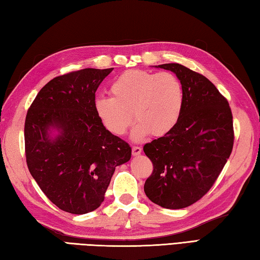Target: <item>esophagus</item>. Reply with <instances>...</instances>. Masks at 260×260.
Masks as SVG:
<instances>
[{
    "label": "esophagus",
    "mask_w": 260,
    "mask_h": 260,
    "mask_svg": "<svg viewBox=\"0 0 260 260\" xmlns=\"http://www.w3.org/2000/svg\"><path fill=\"white\" fill-rule=\"evenodd\" d=\"M141 151H142V149H141L140 147H138V146H134V147H132V155H134V156L140 155Z\"/></svg>",
    "instance_id": "obj_1"
}]
</instances>
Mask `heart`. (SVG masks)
I'll return each instance as SVG.
<instances>
[{"instance_id":"heart-1","label":"heart","mask_w":260,"mask_h":260,"mask_svg":"<svg viewBox=\"0 0 260 260\" xmlns=\"http://www.w3.org/2000/svg\"><path fill=\"white\" fill-rule=\"evenodd\" d=\"M109 95L95 100V112L101 123L115 136H123L135 119L136 140L150 134L165 136L178 122L183 109V87L171 73L131 70L115 78ZM134 115L132 116V113Z\"/></svg>"}]
</instances>
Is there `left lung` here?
I'll list each match as a JSON object with an SVG mask.
<instances>
[{
	"label": "left lung",
	"instance_id": "obj_1",
	"mask_svg": "<svg viewBox=\"0 0 260 260\" xmlns=\"http://www.w3.org/2000/svg\"><path fill=\"white\" fill-rule=\"evenodd\" d=\"M158 67L176 74L184 101L176 125L144 146L153 166L144 189L161 208L183 209L209 192L229 159L235 141L232 112L228 100L202 74L181 63Z\"/></svg>",
	"mask_w": 260,
	"mask_h": 260
}]
</instances>
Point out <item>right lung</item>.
Here are the masks:
<instances>
[{
  "instance_id": "add662e5",
  "label": "right lung",
  "mask_w": 260,
  "mask_h": 260,
  "mask_svg": "<svg viewBox=\"0 0 260 260\" xmlns=\"http://www.w3.org/2000/svg\"><path fill=\"white\" fill-rule=\"evenodd\" d=\"M112 71L85 68L55 77L25 116L29 172L46 197L72 214L96 210L115 167L131 157L128 142L105 129L95 112V92ZM50 128L60 135L51 138Z\"/></svg>"
}]
</instances>
